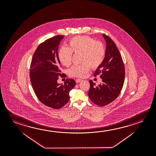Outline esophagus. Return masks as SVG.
<instances>
[{"label":"esophagus","mask_w":156,"mask_h":156,"mask_svg":"<svg viewBox=\"0 0 156 156\" xmlns=\"http://www.w3.org/2000/svg\"><path fill=\"white\" fill-rule=\"evenodd\" d=\"M82 81H83V80L81 79H76V83H80V82H82Z\"/></svg>","instance_id":"obj_1"}]
</instances>
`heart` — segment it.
<instances>
[{"mask_svg": "<svg viewBox=\"0 0 156 156\" xmlns=\"http://www.w3.org/2000/svg\"><path fill=\"white\" fill-rule=\"evenodd\" d=\"M73 52L81 53L80 60L83 64L73 65L68 71L69 76L82 78L89 71L90 66L96 69L102 64L105 55L103 44L87 36H78L69 41V47L62 46L59 49L58 58L65 66L71 64Z\"/></svg>", "mask_w": 156, "mask_h": 156, "instance_id": "obj_1", "label": "heart"}]
</instances>
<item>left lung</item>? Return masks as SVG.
Listing matches in <instances>:
<instances>
[{
    "instance_id": "1",
    "label": "left lung",
    "mask_w": 156,
    "mask_h": 156,
    "mask_svg": "<svg viewBox=\"0 0 156 156\" xmlns=\"http://www.w3.org/2000/svg\"><path fill=\"white\" fill-rule=\"evenodd\" d=\"M103 37L106 42L105 58L102 64L95 71L94 76L101 74L102 83L96 86L90 80L89 97L94 104L104 107L119 96L125 77V69L122 59L115 42L105 35Z\"/></svg>"
}]
</instances>
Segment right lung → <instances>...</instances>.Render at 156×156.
<instances>
[{
	"label": "right lung",
	"mask_w": 156,
	"mask_h": 156,
	"mask_svg": "<svg viewBox=\"0 0 156 156\" xmlns=\"http://www.w3.org/2000/svg\"><path fill=\"white\" fill-rule=\"evenodd\" d=\"M63 35L49 38L38 45L34 53L30 69V82L38 100L47 107L59 109L69 100V91L76 85L74 80L67 79L64 84L57 83L60 73L58 50Z\"/></svg>",
	"instance_id": "1"
}]
</instances>
